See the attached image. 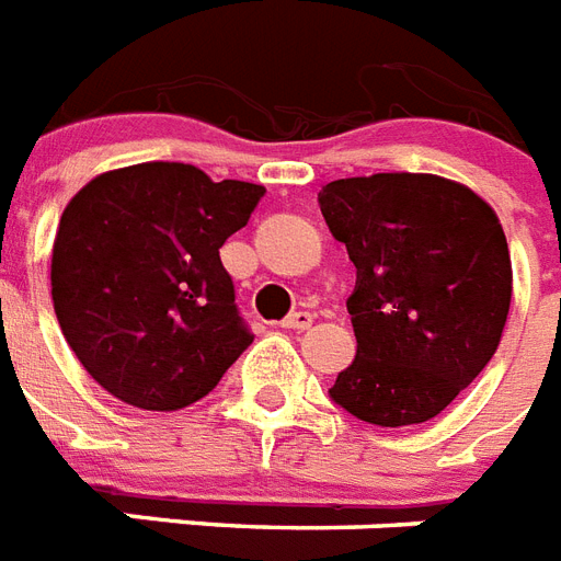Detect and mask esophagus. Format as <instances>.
Here are the masks:
<instances>
[{
  "label": "esophagus",
  "mask_w": 561,
  "mask_h": 561,
  "mask_svg": "<svg viewBox=\"0 0 561 561\" xmlns=\"http://www.w3.org/2000/svg\"><path fill=\"white\" fill-rule=\"evenodd\" d=\"M309 324H312V312H293L284 318L286 330H307Z\"/></svg>",
  "instance_id": "obj_1"
}]
</instances>
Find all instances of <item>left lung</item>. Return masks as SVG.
<instances>
[{
  "label": "left lung",
  "instance_id": "left-lung-1",
  "mask_svg": "<svg viewBox=\"0 0 561 561\" xmlns=\"http://www.w3.org/2000/svg\"><path fill=\"white\" fill-rule=\"evenodd\" d=\"M318 205L356 266V358L330 397L382 428L432 420L486 367L507 324L513 266L495 210L432 173L335 179Z\"/></svg>",
  "mask_w": 561,
  "mask_h": 561
}]
</instances>
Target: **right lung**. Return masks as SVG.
Segmentation results:
<instances>
[{"label": "right lung", "instance_id": "1", "mask_svg": "<svg viewBox=\"0 0 561 561\" xmlns=\"http://www.w3.org/2000/svg\"><path fill=\"white\" fill-rule=\"evenodd\" d=\"M263 194L194 164L145 161L71 196L54 237L51 301L103 391L176 411L217 388L254 339L219 249Z\"/></svg>", "mask_w": 561, "mask_h": 561}]
</instances>
